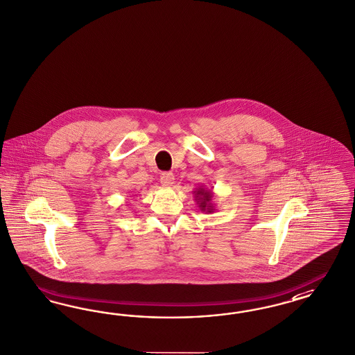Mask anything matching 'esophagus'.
Wrapping results in <instances>:
<instances>
[{"mask_svg":"<svg viewBox=\"0 0 355 355\" xmlns=\"http://www.w3.org/2000/svg\"><path fill=\"white\" fill-rule=\"evenodd\" d=\"M173 180H175V176H173L172 172H163L160 175V183H162V185H164V187L172 185Z\"/></svg>","mask_w":355,"mask_h":355,"instance_id":"34e87169","label":"esophagus"}]
</instances>
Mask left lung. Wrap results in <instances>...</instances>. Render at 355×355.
<instances>
[{
  "instance_id": "1",
  "label": "left lung",
  "mask_w": 355,
  "mask_h": 355,
  "mask_svg": "<svg viewBox=\"0 0 355 355\" xmlns=\"http://www.w3.org/2000/svg\"><path fill=\"white\" fill-rule=\"evenodd\" d=\"M193 195H195L196 202L200 207L201 211H205V213H214L216 211V206L213 204V192L210 189H207L204 185L196 188L193 191Z\"/></svg>"
}]
</instances>
